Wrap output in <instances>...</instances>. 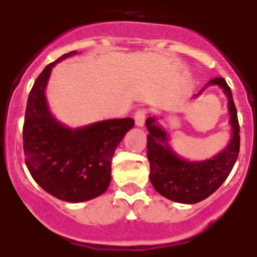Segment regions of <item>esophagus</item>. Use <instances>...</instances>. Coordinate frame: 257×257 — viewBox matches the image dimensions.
Returning a JSON list of instances; mask_svg holds the SVG:
<instances>
[{"label": "esophagus", "instance_id": "obj_1", "mask_svg": "<svg viewBox=\"0 0 257 257\" xmlns=\"http://www.w3.org/2000/svg\"><path fill=\"white\" fill-rule=\"evenodd\" d=\"M146 114H147V111H146L145 108H142V110H138V111L135 112V115H134L135 124H137V126H138V127H143V126H145Z\"/></svg>", "mask_w": 257, "mask_h": 257}]
</instances>
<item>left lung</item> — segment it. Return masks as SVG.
Returning a JSON list of instances; mask_svg holds the SVG:
<instances>
[{"label": "left lung", "instance_id": "left-lung-1", "mask_svg": "<svg viewBox=\"0 0 257 257\" xmlns=\"http://www.w3.org/2000/svg\"><path fill=\"white\" fill-rule=\"evenodd\" d=\"M208 86L220 87L228 100L231 138L225 149L216 155L204 161L184 159L171 147L170 135L159 124L158 116L146 119V127L149 130L147 158L150 162V182L157 192L172 202L194 204L208 198L228 178L239 155V122L231 89L224 78L219 77L208 82L204 89ZM203 90L192 98H198Z\"/></svg>", "mask_w": 257, "mask_h": 257}]
</instances>
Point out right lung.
Wrapping results in <instances>:
<instances>
[{"mask_svg":"<svg viewBox=\"0 0 257 257\" xmlns=\"http://www.w3.org/2000/svg\"><path fill=\"white\" fill-rule=\"evenodd\" d=\"M75 54H63L38 75L24 123L25 162L30 175L47 194L69 203L87 202L106 192L114 153L135 124L133 118H122L69 127L53 115L45 94L51 70Z\"/></svg>","mask_w":257,"mask_h":257,"instance_id":"add662e5","label":"right lung"}]
</instances>
